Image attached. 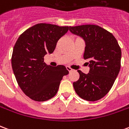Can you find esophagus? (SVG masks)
<instances>
[{
    "label": "esophagus",
    "mask_w": 129,
    "mask_h": 129,
    "mask_svg": "<svg viewBox=\"0 0 129 129\" xmlns=\"http://www.w3.org/2000/svg\"><path fill=\"white\" fill-rule=\"evenodd\" d=\"M66 69H67L68 70V71H69V72H71V71H73V69H72V68H70V67H68V66H67V67H66Z\"/></svg>",
    "instance_id": "34e87169"
}]
</instances>
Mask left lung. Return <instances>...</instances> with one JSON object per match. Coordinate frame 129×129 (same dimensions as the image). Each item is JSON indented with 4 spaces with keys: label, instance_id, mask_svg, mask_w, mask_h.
Segmentation results:
<instances>
[{
    "label": "left lung",
    "instance_id": "8db88e82",
    "mask_svg": "<svg viewBox=\"0 0 129 129\" xmlns=\"http://www.w3.org/2000/svg\"><path fill=\"white\" fill-rule=\"evenodd\" d=\"M69 30L85 41L84 59L89 61V73L78 70L79 79L73 83L75 90L83 100L97 101L109 92L119 74L121 48L111 32L98 25L70 27Z\"/></svg>",
    "mask_w": 129,
    "mask_h": 129
}]
</instances>
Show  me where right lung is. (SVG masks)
Instances as JSON below:
<instances>
[{
	"instance_id": "right-lung-1",
	"label": "right lung",
	"mask_w": 129,
	"mask_h": 129,
	"mask_svg": "<svg viewBox=\"0 0 129 129\" xmlns=\"http://www.w3.org/2000/svg\"><path fill=\"white\" fill-rule=\"evenodd\" d=\"M68 26L39 23L25 30L16 41L12 56L16 79L23 92L32 100L44 102L56 95L63 77L69 73L64 66H48L46 54H52Z\"/></svg>"
}]
</instances>
